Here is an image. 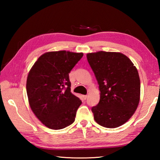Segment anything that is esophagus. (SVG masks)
<instances>
[{
  "instance_id": "1",
  "label": "esophagus",
  "mask_w": 160,
  "mask_h": 160,
  "mask_svg": "<svg viewBox=\"0 0 160 160\" xmlns=\"http://www.w3.org/2000/svg\"><path fill=\"white\" fill-rule=\"evenodd\" d=\"M87 97H88V95H82V98L84 100H85L87 99Z\"/></svg>"
}]
</instances>
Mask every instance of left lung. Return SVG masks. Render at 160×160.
<instances>
[{"label":"left lung","mask_w":160,"mask_h":160,"mask_svg":"<svg viewBox=\"0 0 160 160\" xmlns=\"http://www.w3.org/2000/svg\"><path fill=\"white\" fill-rule=\"evenodd\" d=\"M99 85V104L92 112L96 122L105 128L126 123L139 104L140 82L136 67L120 52L99 51L87 53Z\"/></svg>","instance_id":"left-lung-1"}]
</instances>
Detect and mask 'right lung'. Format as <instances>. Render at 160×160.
Instances as JSON below:
<instances>
[{
    "label": "right lung",
    "instance_id": "1",
    "mask_svg": "<svg viewBox=\"0 0 160 160\" xmlns=\"http://www.w3.org/2000/svg\"><path fill=\"white\" fill-rule=\"evenodd\" d=\"M83 53L48 51L39 56L29 70L27 93L29 106L47 128L59 130L75 121L81 100L70 92L69 72Z\"/></svg>",
    "mask_w": 160,
    "mask_h": 160
}]
</instances>
